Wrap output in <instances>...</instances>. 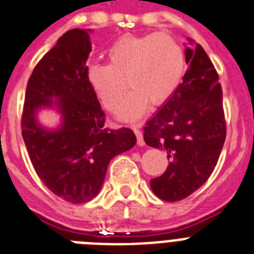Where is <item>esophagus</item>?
<instances>
[{
    "mask_svg": "<svg viewBox=\"0 0 254 254\" xmlns=\"http://www.w3.org/2000/svg\"><path fill=\"white\" fill-rule=\"evenodd\" d=\"M134 134H135V137H137V143L139 146L145 145V141H143V135H142V131L138 129L137 127H133Z\"/></svg>",
    "mask_w": 254,
    "mask_h": 254,
    "instance_id": "esophagus-1",
    "label": "esophagus"
}]
</instances>
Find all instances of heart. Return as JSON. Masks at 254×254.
<instances>
[{"label": "heart", "mask_w": 254, "mask_h": 254, "mask_svg": "<svg viewBox=\"0 0 254 254\" xmlns=\"http://www.w3.org/2000/svg\"><path fill=\"white\" fill-rule=\"evenodd\" d=\"M108 64H92L87 80L103 107L116 112L127 86L133 88L120 109L123 120H137L150 102L162 104L174 96L187 71L183 45L170 34L127 35L116 40L108 52Z\"/></svg>", "instance_id": "obj_1"}]
</instances>
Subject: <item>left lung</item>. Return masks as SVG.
Returning <instances> with one entry per match:
<instances>
[{
  "label": "left lung",
  "instance_id": "obj_1",
  "mask_svg": "<svg viewBox=\"0 0 254 254\" xmlns=\"http://www.w3.org/2000/svg\"><path fill=\"white\" fill-rule=\"evenodd\" d=\"M191 41V40H190ZM180 87L143 127L148 146L167 151L166 172L151 179L160 199L187 198L213 174L226 139L223 92L213 63L199 44L185 49Z\"/></svg>",
  "mask_w": 254,
  "mask_h": 254
}]
</instances>
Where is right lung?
Masks as SVG:
<instances>
[{
    "label": "right lung",
    "mask_w": 254,
    "mask_h": 254,
    "mask_svg": "<svg viewBox=\"0 0 254 254\" xmlns=\"http://www.w3.org/2000/svg\"><path fill=\"white\" fill-rule=\"evenodd\" d=\"M90 52L87 30L65 32L35 66L22 112V137L39 179L71 203L96 197L111 159L137 142L129 127H104L106 113L87 80ZM53 105L63 115V124L48 131L38 125L36 111Z\"/></svg>",
    "instance_id": "add662e5"
}]
</instances>
